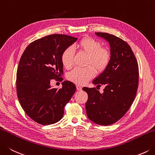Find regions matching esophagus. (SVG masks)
<instances>
[{
	"label": "esophagus",
	"mask_w": 155,
	"mask_h": 155,
	"mask_svg": "<svg viewBox=\"0 0 155 155\" xmlns=\"http://www.w3.org/2000/svg\"><path fill=\"white\" fill-rule=\"evenodd\" d=\"M76 88H77L78 90H81V89H82V87H81L80 85H77L76 86Z\"/></svg>",
	"instance_id": "1"
}]
</instances>
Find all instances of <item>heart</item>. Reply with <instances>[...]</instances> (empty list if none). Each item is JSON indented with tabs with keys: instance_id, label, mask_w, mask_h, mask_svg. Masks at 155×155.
Segmentation results:
<instances>
[{
	"instance_id": "b5f03b06",
	"label": "heart",
	"mask_w": 155,
	"mask_h": 155,
	"mask_svg": "<svg viewBox=\"0 0 155 155\" xmlns=\"http://www.w3.org/2000/svg\"><path fill=\"white\" fill-rule=\"evenodd\" d=\"M78 48L87 54L86 64L92 65L96 71L103 72L109 66L111 54L109 49L102 46L99 40L91 37L84 38L79 42ZM74 56V51L72 46H68L64 49L61 55V60L65 68H71ZM92 66L88 65L83 68H75L68 73L67 78L73 83L82 85L94 77L95 68Z\"/></svg>"
}]
</instances>
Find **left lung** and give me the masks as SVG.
<instances>
[{"instance_id":"8db88e82","label":"left lung","mask_w":155,"mask_h":155,"mask_svg":"<svg viewBox=\"0 0 155 155\" xmlns=\"http://www.w3.org/2000/svg\"><path fill=\"white\" fill-rule=\"evenodd\" d=\"M95 34L109 42L111 59L107 69L92 81L97 87L104 86L103 94L95 87H83L88 96L86 110L90 120L109 125L123 117L133 103L138 87V64L124 40L108 33Z\"/></svg>"}]
</instances>
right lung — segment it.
Segmentation results:
<instances>
[{
	"instance_id": "1",
	"label": "right lung",
	"mask_w": 155,
	"mask_h": 155,
	"mask_svg": "<svg viewBox=\"0 0 155 155\" xmlns=\"http://www.w3.org/2000/svg\"><path fill=\"white\" fill-rule=\"evenodd\" d=\"M77 38L54 34L32 42L23 52L17 71L19 101L36 123L50 125L62 119L64 108L75 92L74 83L64 81L61 88H52L51 80L61 78V55Z\"/></svg>"
}]
</instances>
